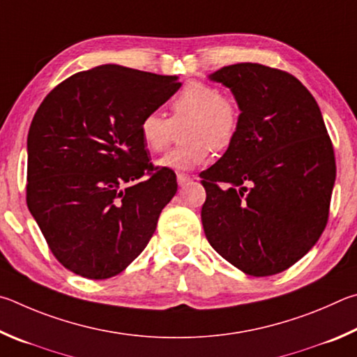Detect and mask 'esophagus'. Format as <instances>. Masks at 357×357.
Instances as JSON below:
<instances>
[{"label": "esophagus", "mask_w": 357, "mask_h": 357, "mask_svg": "<svg viewBox=\"0 0 357 357\" xmlns=\"http://www.w3.org/2000/svg\"><path fill=\"white\" fill-rule=\"evenodd\" d=\"M191 180L188 174H177V183L178 186H185Z\"/></svg>", "instance_id": "1"}]
</instances>
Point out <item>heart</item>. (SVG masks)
<instances>
[{"mask_svg":"<svg viewBox=\"0 0 357 357\" xmlns=\"http://www.w3.org/2000/svg\"><path fill=\"white\" fill-rule=\"evenodd\" d=\"M182 125V146L161 156L158 166L172 172H188L210 160L211 149L226 150L240 131V106L234 97L221 93L215 86L186 84L171 102V117L149 112L139 122V136L149 152H161L172 135V125Z\"/></svg>","mask_w":357,"mask_h":357,"instance_id":"heart-1","label":"heart"}]
</instances>
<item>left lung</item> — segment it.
<instances>
[{"label":"left lung","instance_id":"1","mask_svg":"<svg viewBox=\"0 0 357 357\" xmlns=\"http://www.w3.org/2000/svg\"><path fill=\"white\" fill-rule=\"evenodd\" d=\"M208 78L232 91L241 122L232 146L201 172L205 236L249 276L285 271L328 222L335 158L321 111L301 81L279 68L241 62Z\"/></svg>","mask_w":357,"mask_h":357}]
</instances>
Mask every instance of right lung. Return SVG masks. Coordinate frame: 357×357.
<instances>
[{
    "label": "right lung",
    "mask_w": 357,
    "mask_h": 357,
    "mask_svg": "<svg viewBox=\"0 0 357 357\" xmlns=\"http://www.w3.org/2000/svg\"><path fill=\"white\" fill-rule=\"evenodd\" d=\"M180 86L177 77L105 64L43 98L28 133L26 204L67 270L112 278L152 238L177 178L149 161L139 122Z\"/></svg>",
    "instance_id": "add662e5"
}]
</instances>
